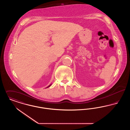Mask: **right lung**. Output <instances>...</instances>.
Returning <instances> with one entry per match:
<instances>
[{
    "mask_svg": "<svg viewBox=\"0 0 130 130\" xmlns=\"http://www.w3.org/2000/svg\"><path fill=\"white\" fill-rule=\"evenodd\" d=\"M51 85H50V86H49L48 87H47V88H48V87H49L50 86H51Z\"/></svg>",
    "mask_w": 130,
    "mask_h": 130,
    "instance_id": "obj_1",
    "label": "right lung"
}]
</instances>
